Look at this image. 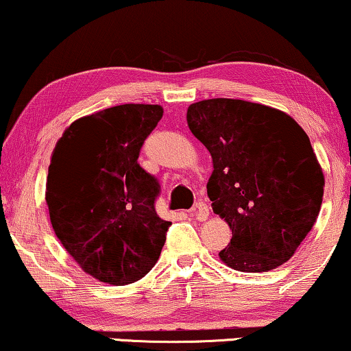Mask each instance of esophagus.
<instances>
[{
  "instance_id": "esophagus-1",
  "label": "esophagus",
  "mask_w": 351,
  "mask_h": 351,
  "mask_svg": "<svg viewBox=\"0 0 351 351\" xmlns=\"http://www.w3.org/2000/svg\"><path fill=\"white\" fill-rule=\"evenodd\" d=\"M188 215L195 217L196 220L199 221H204L206 218L209 217V207H207L206 202H196V204L188 210Z\"/></svg>"
}]
</instances>
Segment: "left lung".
<instances>
[{
	"mask_svg": "<svg viewBox=\"0 0 351 351\" xmlns=\"http://www.w3.org/2000/svg\"><path fill=\"white\" fill-rule=\"evenodd\" d=\"M186 121L210 152L207 195L232 231L221 261L242 272L287 263L323 201L324 177L306 131L282 110L228 98L191 104Z\"/></svg>",
	"mask_w": 351,
	"mask_h": 351,
	"instance_id": "obj_1",
	"label": "left lung"
}]
</instances>
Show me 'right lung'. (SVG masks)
I'll use <instances>...</instances> for the list:
<instances>
[{
    "label": "right lung",
    "instance_id": "1",
    "mask_svg": "<svg viewBox=\"0 0 351 351\" xmlns=\"http://www.w3.org/2000/svg\"><path fill=\"white\" fill-rule=\"evenodd\" d=\"M163 117L156 104H121L75 120L57 142L45 201L66 252L85 272L128 285L155 266L172 225L155 210L161 186L138 163Z\"/></svg>",
    "mask_w": 351,
    "mask_h": 351
}]
</instances>
